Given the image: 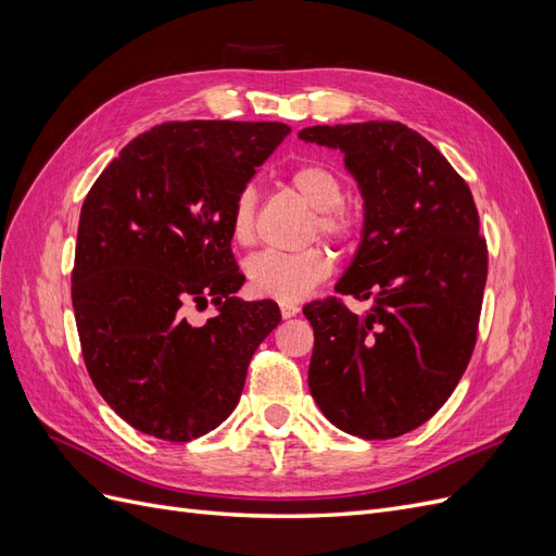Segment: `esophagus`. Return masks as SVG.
Returning a JSON list of instances; mask_svg holds the SVG:
<instances>
[{
    "label": "esophagus",
    "instance_id": "obj_1",
    "mask_svg": "<svg viewBox=\"0 0 556 556\" xmlns=\"http://www.w3.org/2000/svg\"><path fill=\"white\" fill-rule=\"evenodd\" d=\"M299 311H301V308H299L296 304H292V301H280V315H282L285 319L294 317Z\"/></svg>",
    "mask_w": 556,
    "mask_h": 556
}]
</instances>
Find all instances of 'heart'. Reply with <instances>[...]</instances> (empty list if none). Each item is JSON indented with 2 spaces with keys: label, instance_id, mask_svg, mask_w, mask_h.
Wrapping results in <instances>:
<instances>
[{
  "label": "heart",
  "instance_id": "obj_1",
  "mask_svg": "<svg viewBox=\"0 0 556 556\" xmlns=\"http://www.w3.org/2000/svg\"><path fill=\"white\" fill-rule=\"evenodd\" d=\"M290 188L315 208L308 237H323L331 243L345 245L357 237L359 215L352 211L343 197L345 185L331 164L306 160L290 172ZM260 194L252 185L239 190L229 208L231 237L241 245L255 241ZM333 268V260L325 248L306 250H262L245 262V274L252 292L278 301L304 299L315 285L323 282Z\"/></svg>",
  "mask_w": 556,
  "mask_h": 556
}]
</instances>
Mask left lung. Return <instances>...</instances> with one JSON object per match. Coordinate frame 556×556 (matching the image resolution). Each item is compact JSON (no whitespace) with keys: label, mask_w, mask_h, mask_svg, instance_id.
Returning a JSON list of instances; mask_svg holds the SVG:
<instances>
[{"label":"left lung","mask_w":556,"mask_h":556,"mask_svg":"<svg viewBox=\"0 0 556 556\" xmlns=\"http://www.w3.org/2000/svg\"><path fill=\"white\" fill-rule=\"evenodd\" d=\"M299 139L341 150L359 185L362 243L336 292L374 299L366 315L336 296L304 308L311 394L341 431L396 439L443 406L473 355L486 282L476 201L439 148L401 123L317 125Z\"/></svg>","instance_id":"1"}]
</instances>
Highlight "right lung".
I'll list each match as a JSON object with an SVG mask.
<instances>
[{
	"label": "right lung",
	"instance_id": "obj_1",
	"mask_svg": "<svg viewBox=\"0 0 556 556\" xmlns=\"http://www.w3.org/2000/svg\"><path fill=\"white\" fill-rule=\"evenodd\" d=\"M282 123H164L129 141L80 208L72 301L83 359L109 406L162 441L199 439L237 408L280 323L241 301L229 208L288 137ZM218 315L197 328L190 303Z\"/></svg>",
	"mask_w": 556,
	"mask_h": 556
}]
</instances>
